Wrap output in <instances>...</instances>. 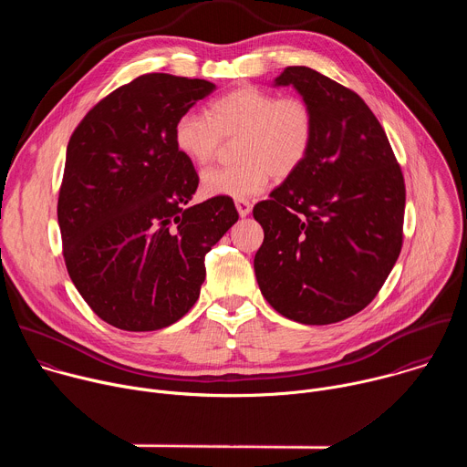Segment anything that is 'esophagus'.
<instances>
[{
  "label": "esophagus",
  "mask_w": 467,
  "mask_h": 467,
  "mask_svg": "<svg viewBox=\"0 0 467 467\" xmlns=\"http://www.w3.org/2000/svg\"><path fill=\"white\" fill-rule=\"evenodd\" d=\"M236 205V211H238V214L242 216V218H245V216H249V213H251V202H247V199H238V202L234 203Z\"/></svg>",
  "instance_id": "obj_1"
}]
</instances>
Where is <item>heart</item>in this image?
<instances>
[{
  "mask_svg": "<svg viewBox=\"0 0 467 467\" xmlns=\"http://www.w3.org/2000/svg\"><path fill=\"white\" fill-rule=\"evenodd\" d=\"M233 139L240 162L205 171V195L245 199L268 186L272 173L292 175L310 153L314 112L301 98L245 85L211 101L207 116L184 112L173 125L177 151L197 166L214 161L223 140Z\"/></svg>",
  "mask_w": 467,
  "mask_h": 467,
  "instance_id": "heart-1",
  "label": "heart"
}]
</instances>
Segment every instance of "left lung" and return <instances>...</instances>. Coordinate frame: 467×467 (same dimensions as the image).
Listing matches in <instances>:
<instances>
[{
  "instance_id": "left-lung-1",
  "label": "left lung",
  "mask_w": 467,
  "mask_h": 467,
  "mask_svg": "<svg viewBox=\"0 0 467 467\" xmlns=\"http://www.w3.org/2000/svg\"><path fill=\"white\" fill-rule=\"evenodd\" d=\"M314 112L305 162L253 209L264 229L254 254L262 296L279 314L328 325L366 308L403 245L405 181L375 114L353 90L306 66H288Z\"/></svg>"
}]
</instances>
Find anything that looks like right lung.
I'll return each instance as SVG.
<instances>
[{"label":"right lung","instance_id":"add662e5","mask_svg":"<svg viewBox=\"0 0 467 467\" xmlns=\"http://www.w3.org/2000/svg\"><path fill=\"white\" fill-rule=\"evenodd\" d=\"M216 90L146 74L116 88L66 150L57 218L70 279L109 325L146 332L181 319L205 281V254L236 223L231 197L188 205L199 177L173 125Z\"/></svg>","mask_w":467,"mask_h":467}]
</instances>
